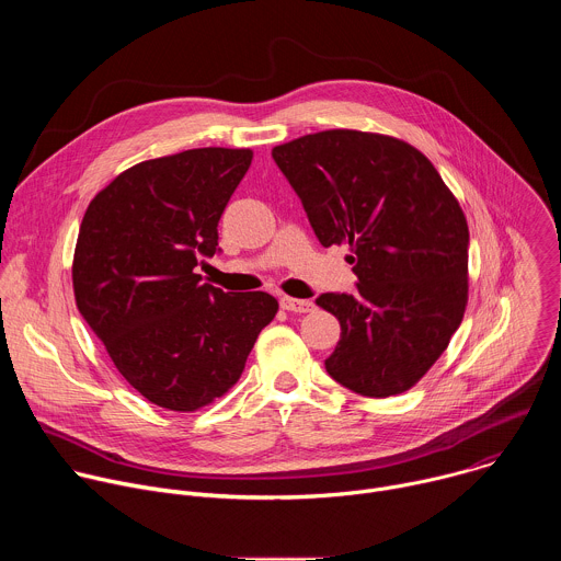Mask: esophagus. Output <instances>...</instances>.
I'll list each match as a JSON object with an SVG mask.
<instances>
[{
    "label": "esophagus",
    "mask_w": 561,
    "mask_h": 561,
    "mask_svg": "<svg viewBox=\"0 0 561 561\" xmlns=\"http://www.w3.org/2000/svg\"><path fill=\"white\" fill-rule=\"evenodd\" d=\"M279 306L288 312H310L312 310V301L310 299H295V297H279Z\"/></svg>",
    "instance_id": "obj_1"
}]
</instances>
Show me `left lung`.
Wrapping results in <instances>:
<instances>
[{"mask_svg": "<svg viewBox=\"0 0 561 561\" xmlns=\"http://www.w3.org/2000/svg\"><path fill=\"white\" fill-rule=\"evenodd\" d=\"M322 247L348 244L357 290L314 304L340 319L324 366L364 397L409 390L446 351L468 299L466 217L407 141L322 130L273 148Z\"/></svg>", "mask_w": 561, "mask_h": 561, "instance_id": "1", "label": "left lung"}]
</instances>
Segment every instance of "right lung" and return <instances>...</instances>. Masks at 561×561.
<instances>
[{
	"label": "right lung",
	"instance_id": "right-lung-1",
	"mask_svg": "<svg viewBox=\"0 0 561 561\" xmlns=\"http://www.w3.org/2000/svg\"><path fill=\"white\" fill-rule=\"evenodd\" d=\"M251 159L249 148L148 159L98 193L79 226L77 308L122 377L162 409L221 397L277 312L268 293H224L195 273L221 251L217 224Z\"/></svg>",
	"mask_w": 561,
	"mask_h": 561
}]
</instances>
